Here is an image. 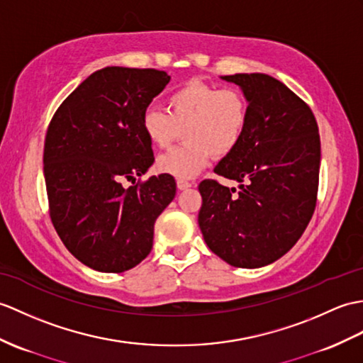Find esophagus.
I'll return each instance as SVG.
<instances>
[{"instance_id": "esophagus-1", "label": "esophagus", "mask_w": 363, "mask_h": 363, "mask_svg": "<svg viewBox=\"0 0 363 363\" xmlns=\"http://www.w3.org/2000/svg\"><path fill=\"white\" fill-rule=\"evenodd\" d=\"M176 185H178L179 190H187V189L191 187V182L184 181V179H178V181H176Z\"/></svg>"}]
</instances>
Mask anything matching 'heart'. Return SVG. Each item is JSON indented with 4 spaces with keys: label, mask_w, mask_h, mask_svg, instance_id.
<instances>
[{
    "label": "heart",
    "mask_w": 363,
    "mask_h": 363,
    "mask_svg": "<svg viewBox=\"0 0 363 363\" xmlns=\"http://www.w3.org/2000/svg\"><path fill=\"white\" fill-rule=\"evenodd\" d=\"M167 113L150 106L140 126L151 145L167 148L184 133L185 142L157 159V170L190 179L240 145L249 122L247 99L235 88L190 82L167 97Z\"/></svg>",
    "instance_id": "obj_1"
}]
</instances>
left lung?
Wrapping results in <instances>:
<instances>
[{
    "label": "left lung",
    "mask_w": 363,
    "mask_h": 363,
    "mask_svg": "<svg viewBox=\"0 0 363 363\" xmlns=\"http://www.w3.org/2000/svg\"><path fill=\"white\" fill-rule=\"evenodd\" d=\"M249 105L246 133L215 173L240 182V190L213 179L199 184V229L210 250L233 267L274 263L305 232L318 190L320 136L303 100L267 74L223 75Z\"/></svg>",
    "instance_id": "8db88e82"
}]
</instances>
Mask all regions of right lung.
I'll return each mask as SVG.
<instances>
[{
  "instance_id": "right-lung-1",
  "label": "right lung",
  "mask_w": 363,
  "mask_h": 363,
  "mask_svg": "<svg viewBox=\"0 0 363 363\" xmlns=\"http://www.w3.org/2000/svg\"><path fill=\"white\" fill-rule=\"evenodd\" d=\"M168 82L165 71L104 67L66 97L49 123L43 164L50 220L66 249L94 271L138 266L176 195L165 173L122 185L155 162L140 119Z\"/></svg>"
}]
</instances>
